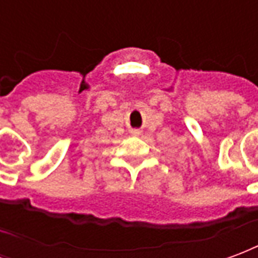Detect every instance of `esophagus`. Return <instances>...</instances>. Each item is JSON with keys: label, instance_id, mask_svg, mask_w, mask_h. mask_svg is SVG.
<instances>
[{"label": "esophagus", "instance_id": "obj_1", "mask_svg": "<svg viewBox=\"0 0 258 258\" xmlns=\"http://www.w3.org/2000/svg\"><path fill=\"white\" fill-rule=\"evenodd\" d=\"M131 133H132V135H133V136H139V135H140V131H137V129H135V131H132Z\"/></svg>", "mask_w": 258, "mask_h": 258}]
</instances>
